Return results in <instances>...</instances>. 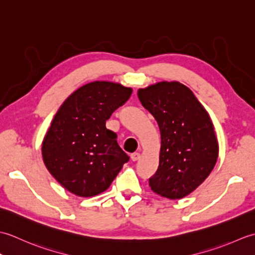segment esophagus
I'll return each mask as SVG.
<instances>
[{"label": "esophagus", "mask_w": 255, "mask_h": 255, "mask_svg": "<svg viewBox=\"0 0 255 255\" xmlns=\"http://www.w3.org/2000/svg\"><path fill=\"white\" fill-rule=\"evenodd\" d=\"M139 158H140V154L138 153V152H134V153H131V155H130V159L133 161V162H136V161H138L139 160Z\"/></svg>", "instance_id": "1"}]
</instances>
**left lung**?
<instances>
[{
	"label": "left lung",
	"mask_w": 255,
	"mask_h": 255,
	"mask_svg": "<svg viewBox=\"0 0 255 255\" xmlns=\"http://www.w3.org/2000/svg\"><path fill=\"white\" fill-rule=\"evenodd\" d=\"M138 97L155 118L161 134L159 166L149 185L162 197H185L208 177L218 159L209 114L193 92L176 81L139 89Z\"/></svg>",
	"instance_id": "left-lung-1"
}]
</instances>
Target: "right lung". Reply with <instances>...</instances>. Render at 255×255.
<instances>
[{"label":"right lung","instance_id":"obj_1","mask_svg":"<svg viewBox=\"0 0 255 255\" xmlns=\"http://www.w3.org/2000/svg\"><path fill=\"white\" fill-rule=\"evenodd\" d=\"M131 93L119 83L95 81L73 92L59 108L41 153L50 174L70 193L81 197L103 193L128 162L106 121Z\"/></svg>","mask_w":255,"mask_h":255}]
</instances>
